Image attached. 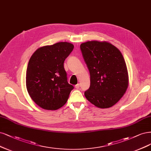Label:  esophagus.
Here are the masks:
<instances>
[{
	"instance_id": "esophagus-1",
	"label": "esophagus",
	"mask_w": 151,
	"mask_h": 151,
	"mask_svg": "<svg viewBox=\"0 0 151 151\" xmlns=\"http://www.w3.org/2000/svg\"><path fill=\"white\" fill-rule=\"evenodd\" d=\"M75 87L76 88V89H79V88H80V84H77V85H76L75 86Z\"/></svg>"
}]
</instances>
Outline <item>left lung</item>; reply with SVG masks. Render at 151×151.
<instances>
[{
	"label": "left lung",
	"mask_w": 151,
	"mask_h": 151,
	"mask_svg": "<svg viewBox=\"0 0 151 151\" xmlns=\"http://www.w3.org/2000/svg\"><path fill=\"white\" fill-rule=\"evenodd\" d=\"M80 48L91 77L90 87L84 92L86 99L101 109L113 106L125 93L129 84L123 55L107 42L88 41Z\"/></svg>",
	"instance_id": "left-lung-1"
}]
</instances>
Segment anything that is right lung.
<instances>
[{"instance_id": "add662e5", "label": "right lung", "mask_w": 151, "mask_h": 151, "mask_svg": "<svg viewBox=\"0 0 151 151\" xmlns=\"http://www.w3.org/2000/svg\"><path fill=\"white\" fill-rule=\"evenodd\" d=\"M74 49L69 42H58L36 50L26 72V87L36 104L56 110L66 103L74 86L67 82L64 63Z\"/></svg>"}]
</instances>
